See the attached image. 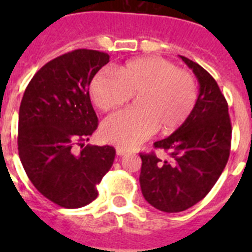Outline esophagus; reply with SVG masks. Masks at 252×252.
Masks as SVG:
<instances>
[{
	"instance_id": "1",
	"label": "esophagus",
	"mask_w": 252,
	"mask_h": 252,
	"mask_svg": "<svg viewBox=\"0 0 252 252\" xmlns=\"http://www.w3.org/2000/svg\"><path fill=\"white\" fill-rule=\"evenodd\" d=\"M127 153H128L127 150H125V149H122V148L116 149V154H117L119 157H122V155H125V154H127Z\"/></svg>"
}]
</instances>
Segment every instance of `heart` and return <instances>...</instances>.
<instances>
[{
	"instance_id": "obj_1",
	"label": "heart",
	"mask_w": 252,
	"mask_h": 252,
	"mask_svg": "<svg viewBox=\"0 0 252 252\" xmlns=\"http://www.w3.org/2000/svg\"><path fill=\"white\" fill-rule=\"evenodd\" d=\"M95 106L108 111L139 95L136 108L111 115L102 125V136L130 150L150 139L158 127L162 133L177 130L187 121L197 102V83L192 73L160 57L131 60L117 75L99 73L91 83Z\"/></svg>"
}]
</instances>
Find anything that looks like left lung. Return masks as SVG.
I'll return each mask as SVG.
<instances>
[{
  "label": "left lung",
  "instance_id": "1",
  "mask_svg": "<svg viewBox=\"0 0 252 252\" xmlns=\"http://www.w3.org/2000/svg\"><path fill=\"white\" fill-rule=\"evenodd\" d=\"M199 82L192 113L169 137L154 148L169 153L140 154V187L144 198L159 211L182 212L202 201L222 174L231 150L228 104L215 78L193 60L180 57Z\"/></svg>",
  "mask_w": 252,
  "mask_h": 252
}]
</instances>
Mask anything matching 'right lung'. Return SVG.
<instances>
[{"label": "right lung", "mask_w": 252, "mask_h": 252, "mask_svg": "<svg viewBox=\"0 0 252 252\" xmlns=\"http://www.w3.org/2000/svg\"><path fill=\"white\" fill-rule=\"evenodd\" d=\"M108 62L103 51H69L37 70L21 99L17 145L22 166L35 188L64 208L94 201L97 184L115 160L112 146L83 148L98 126L90 84Z\"/></svg>", "instance_id": "right-lung-1"}]
</instances>
